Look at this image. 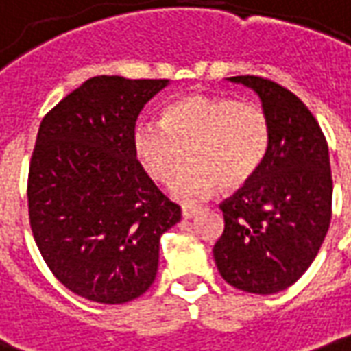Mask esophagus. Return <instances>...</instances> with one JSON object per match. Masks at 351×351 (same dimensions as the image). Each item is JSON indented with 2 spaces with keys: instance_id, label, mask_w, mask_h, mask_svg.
Masks as SVG:
<instances>
[{
  "instance_id": "esophagus-1",
  "label": "esophagus",
  "mask_w": 351,
  "mask_h": 351,
  "mask_svg": "<svg viewBox=\"0 0 351 351\" xmlns=\"http://www.w3.org/2000/svg\"><path fill=\"white\" fill-rule=\"evenodd\" d=\"M195 213H197V207L195 206H182V217L184 219H192V217H195Z\"/></svg>"
}]
</instances>
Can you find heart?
Wrapping results in <instances>:
<instances>
[{
  "instance_id": "1",
  "label": "heart",
  "mask_w": 351,
  "mask_h": 351,
  "mask_svg": "<svg viewBox=\"0 0 351 351\" xmlns=\"http://www.w3.org/2000/svg\"><path fill=\"white\" fill-rule=\"evenodd\" d=\"M271 144L267 113L256 104L225 95H188L167 109L163 121L136 125V156L157 182L176 176L173 192L182 199H199L215 190L247 184L265 159Z\"/></svg>"
}]
</instances>
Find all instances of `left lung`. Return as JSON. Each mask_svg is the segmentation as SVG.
<instances>
[{"mask_svg":"<svg viewBox=\"0 0 351 351\" xmlns=\"http://www.w3.org/2000/svg\"><path fill=\"white\" fill-rule=\"evenodd\" d=\"M256 90L271 125V144L254 178L221 204L225 230L213 245L230 286L275 294L307 271L332 217L326 138L306 104L263 76H232Z\"/></svg>","mask_w":351,"mask_h":351,"instance_id":"1","label":"left lung"}]
</instances>
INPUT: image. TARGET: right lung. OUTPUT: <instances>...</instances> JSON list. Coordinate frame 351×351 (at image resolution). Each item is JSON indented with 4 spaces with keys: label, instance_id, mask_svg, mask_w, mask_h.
<instances>
[{
    "label": "right lung",
    "instance_id": "right-lung-1",
    "mask_svg": "<svg viewBox=\"0 0 351 351\" xmlns=\"http://www.w3.org/2000/svg\"><path fill=\"white\" fill-rule=\"evenodd\" d=\"M167 84L94 76L40 123L26 188L30 228L57 280L90 302L144 294L159 238L180 221V207L136 159V119Z\"/></svg>",
    "mask_w": 351,
    "mask_h": 351
}]
</instances>
